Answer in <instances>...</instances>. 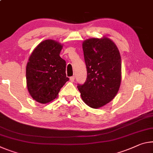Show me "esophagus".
Returning <instances> with one entry per match:
<instances>
[{
    "mask_svg": "<svg viewBox=\"0 0 153 153\" xmlns=\"http://www.w3.org/2000/svg\"><path fill=\"white\" fill-rule=\"evenodd\" d=\"M69 79H70V81H71V82H74V80H75V76L70 77Z\"/></svg>",
    "mask_w": 153,
    "mask_h": 153,
    "instance_id": "1",
    "label": "esophagus"
}]
</instances>
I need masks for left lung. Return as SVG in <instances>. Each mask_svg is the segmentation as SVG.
Returning <instances> with one entry per match:
<instances>
[{
    "instance_id": "obj_1",
    "label": "left lung",
    "mask_w": 153,
    "mask_h": 153,
    "mask_svg": "<svg viewBox=\"0 0 153 153\" xmlns=\"http://www.w3.org/2000/svg\"><path fill=\"white\" fill-rule=\"evenodd\" d=\"M87 78L77 84L82 100L91 108H99L115 97L121 82V58L110 39L92 38L82 44Z\"/></svg>"
}]
</instances>
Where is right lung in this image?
Here are the masks:
<instances>
[{
	"instance_id": "obj_1",
	"label": "right lung",
	"mask_w": 153,
	"mask_h": 153,
	"mask_svg": "<svg viewBox=\"0 0 153 153\" xmlns=\"http://www.w3.org/2000/svg\"><path fill=\"white\" fill-rule=\"evenodd\" d=\"M62 45L48 39L39 43L29 57L26 65L28 92L36 101L47 103L56 98L69 77L66 62L60 56Z\"/></svg>"
}]
</instances>
